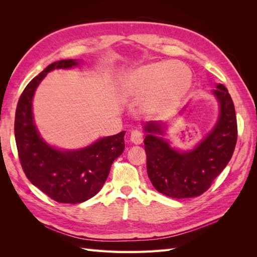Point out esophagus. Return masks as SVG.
Returning a JSON list of instances; mask_svg holds the SVG:
<instances>
[{"label":"esophagus","instance_id":"esophagus-1","mask_svg":"<svg viewBox=\"0 0 257 257\" xmlns=\"http://www.w3.org/2000/svg\"><path fill=\"white\" fill-rule=\"evenodd\" d=\"M144 141V136L139 131H133L131 133V142L134 145H141Z\"/></svg>","mask_w":257,"mask_h":257}]
</instances>
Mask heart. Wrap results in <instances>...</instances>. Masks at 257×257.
<instances>
[{"label": "heart", "mask_w": 257, "mask_h": 257, "mask_svg": "<svg viewBox=\"0 0 257 257\" xmlns=\"http://www.w3.org/2000/svg\"><path fill=\"white\" fill-rule=\"evenodd\" d=\"M192 84L189 67L176 62H157L130 72L122 82L127 98L141 102L148 111H159L180 104Z\"/></svg>", "instance_id": "b5f03b06"}]
</instances>
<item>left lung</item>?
<instances>
[{
    "instance_id": "8db88e82",
    "label": "left lung",
    "mask_w": 257,
    "mask_h": 257,
    "mask_svg": "<svg viewBox=\"0 0 257 257\" xmlns=\"http://www.w3.org/2000/svg\"><path fill=\"white\" fill-rule=\"evenodd\" d=\"M220 105L214 127L193 150L181 152L160 135L165 124L147 122L144 141L147 173L155 190L172 198L196 197L206 192L226 167L237 143L235 106L227 89L216 84L212 91Z\"/></svg>"
}]
</instances>
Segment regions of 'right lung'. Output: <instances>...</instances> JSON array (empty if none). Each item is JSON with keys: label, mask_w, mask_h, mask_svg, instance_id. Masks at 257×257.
Segmentation results:
<instances>
[{"label": "right lung", "mask_w": 257, "mask_h": 257, "mask_svg": "<svg viewBox=\"0 0 257 257\" xmlns=\"http://www.w3.org/2000/svg\"><path fill=\"white\" fill-rule=\"evenodd\" d=\"M78 64V60L69 59L46 67L23 90L15 116V138L23 172L36 188L63 204H80L96 195L109 175L113 161L125 147L124 131L100 138L79 150L57 149L41 137L32 111L36 88L53 69Z\"/></svg>", "instance_id": "add662e5"}]
</instances>
